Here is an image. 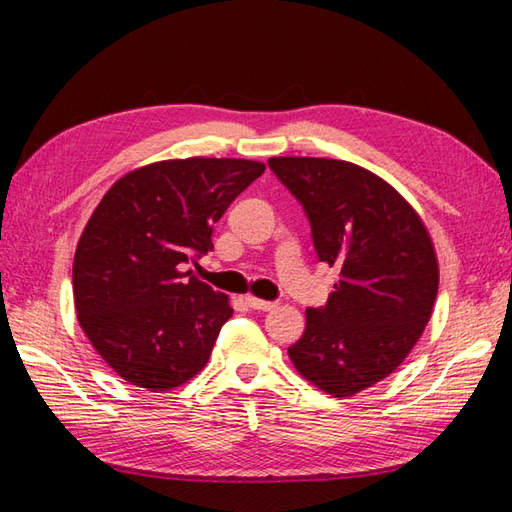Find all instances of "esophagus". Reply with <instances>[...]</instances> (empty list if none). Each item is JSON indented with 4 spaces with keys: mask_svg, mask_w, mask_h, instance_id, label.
Masks as SVG:
<instances>
[{
    "mask_svg": "<svg viewBox=\"0 0 512 512\" xmlns=\"http://www.w3.org/2000/svg\"><path fill=\"white\" fill-rule=\"evenodd\" d=\"M246 303L253 310H262V312H268V310H273L277 303L275 301H264V299H257V297H253V295H248L246 297Z\"/></svg>",
    "mask_w": 512,
    "mask_h": 512,
    "instance_id": "obj_1",
    "label": "esophagus"
}]
</instances>
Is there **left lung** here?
<instances>
[{"mask_svg": "<svg viewBox=\"0 0 512 512\" xmlns=\"http://www.w3.org/2000/svg\"><path fill=\"white\" fill-rule=\"evenodd\" d=\"M308 215L321 262L339 268L328 303L288 347L297 372L334 398L376 385L431 319L438 259L420 215L376 173L332 158H270Z\"/></svg>", "mask_w": 512, "mask_h": 512, "instance_id": "8db88e82", "label": "left lung"}]
</instances>
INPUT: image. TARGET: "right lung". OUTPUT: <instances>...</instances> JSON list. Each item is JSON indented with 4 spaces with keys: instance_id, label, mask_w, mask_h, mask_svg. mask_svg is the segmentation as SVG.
<instances>
[{
    "instance_id": "add662e5",
    "label": "right lung",
    "mask_w": 512,
    "mask_h": 512,
    "mask_svg": "<svg viewBox=\"0 0 512 512\" xmlns=\"http://www.w3.org/2000/svg\"><path fill=\"white\" fill-rule=\"evenodd\" d=\"M264 169L239 158L162 160L129 171L94 209L74 253V308L127 383L167 391L209 361L233 308L184 268L213 250V224Z\"/></svg>"
}]
</instances>
